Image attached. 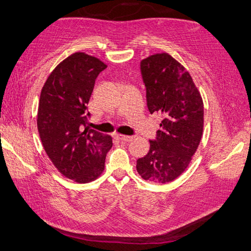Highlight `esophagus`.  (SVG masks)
I'll list each match as a JSON object with an SVG mask.
<instances>
[{"label":"esophagus","mask_w":251,"mask_h":251,"mask_svg":"<svg viewBox=\"0 0 251 251\" xmlns=\"http://www.w3.org/2000/svg\"><path fill=\"white\" fill-rule=\"evenodd\" d=\"M118 138L120 139L122 141H126V142H130L133 140V137H131V135H125V134H118Z\"/></svg>","instance_id":"34e87169"}]
</instances>
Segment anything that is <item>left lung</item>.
I'll use <instances>...</instances> for the list:
<instances>
[{"label":"left lung","instance_id":"1","mask_svg":"<svg viewBox=\"0 0 251 251\" xmlns=\"http://www.w3.org/2000/svg\"><path fill=\"white\" fill-rule=\"evenodd\" d=\"M140 70L150 113L163 117L150 150L137 160L143 179L167 183L182 174L203 131V102L191 75L168 53L142 60Z\"/></svg>","mask_w":251,"mask_h":251}]
</instances>
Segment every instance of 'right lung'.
Here are the masks:
<instances>
[{"label": "right lung", "mask_w": 251, "mask_h": 251, "mask_svg": "<svg viewBox=\"0 0 251 251\" xmlns=\"http://www.w3.org/2000/svg\"><path fill=\"white\" fill-rule=\"evenodd\" d=\"M106 68L97 57L73 53L53 70L42 88L38 130L45 152L64 176L93 181L104 170L112 138L88 126L96 79Z\"/></svg>", "instance_id": "add662e5"}]
</instances>
